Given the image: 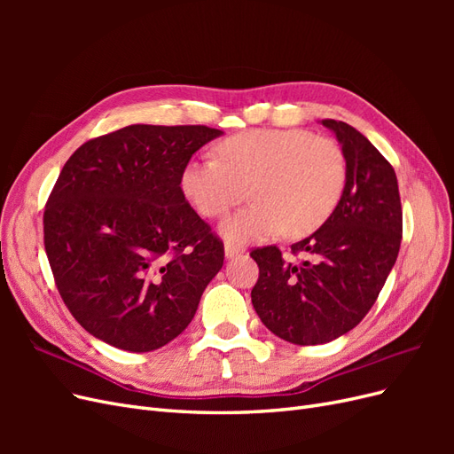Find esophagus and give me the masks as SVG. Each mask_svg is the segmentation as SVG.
<instances>
[{"label":"esophagus","instance_id":"34e87169","mask_svg":"<svg viewBox=\"0 0 454 454\" xmlns=\"http://www.w3.org/2000/svg\"><path fill=\"white\" fill-rule=\"evenodd\" d=\"M244 252H246L244 246L235 244V242H231V240L225 242V257H227V259L237 257V255H240V254H244Z\"/></svg>","mask_w":454,"mask_h":454}]
</instances>
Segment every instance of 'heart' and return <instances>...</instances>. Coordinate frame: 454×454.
Here are the masks:
<instances>
[{
  "label": "heart",
  "mask_w": 454,
  "mask_h": 454,
  "mask_svg": "<svg viewBox=\"0 0 454 454\" xmlns=\"http://www.w3.org/2000/svg\"><path fill=\"white\" fill-rule=\"evenodd\" d=\"M215 153L187 162L182 189L200 215L219 217L248 197L250 187L254 202L222 227L237 242L280 229L290 239L307 237L327 222L347 187L345 151L307 130L239 132L219 142Z\"/></svg>",
  "instance_id": "obj_1"
}]
</instances>
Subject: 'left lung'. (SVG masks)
Wrapping results in <instances>:
<instances>
[{
  "label": "left lung",
  "instance_id": "1",
  "mask_svg": "<svg viewBox=\"0 0 454 454\" xmlns=\"http://www.w3.org/2000/svg\"><path fill=\"white\" fill-rule=\"evenodd\" d=\"M347 157V187L310 237L292 246L305 261H284L277 246L252 250L259 278L252 303L274 335L294 345H324L358 325L400 252L403 217L392 164L362 132L324 119Z\"/></svg>",
  "mask_w": 454,
  "mask_h": 454
}]
</instances>
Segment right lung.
Instances as JSON below:
<instances>
[{"mask_svg":"<svg viewBox=\"0 0 454 454\" xmlns=\"http://www.w3.org/2000/svg\"><path fill=\"white\" fill-rule=\"evenodd\" d=\"M223 132L130 125L67 159L43 214L54 284L90 335L151 352L193 320L223 242L182 191L189 159Z\"/></svg>","mask_w":454,"mask_h":454,"instance_id":"add662e5","label":"right lung"}]
</instances>
